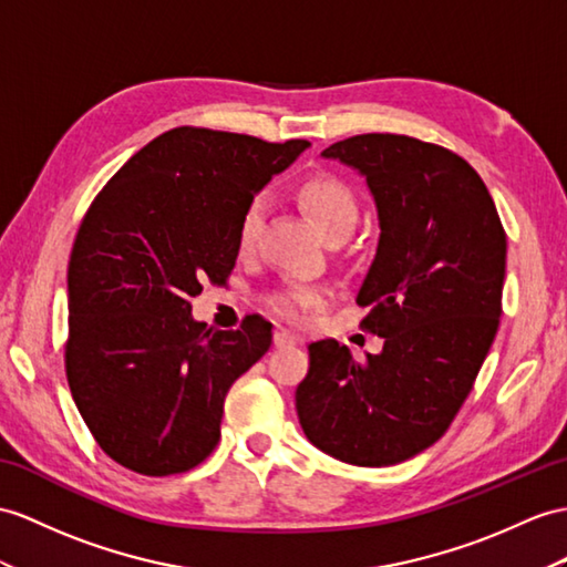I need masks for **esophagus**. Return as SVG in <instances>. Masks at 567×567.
<instances>
[{
  "mask_svg": "<svg viewBox=\"0 0 567 567\" xmlns=\"http://www.w3.org/2000/svg\"><path fill=\"white\" fill-rule=\"evenodd\" d=\"M293 343H298V337H296V334H291V331L279 329V331H276V334H274V347H276V349L293 347Z\"/></svg>",
  "mask_w": 567,
  "mask_h": 567,
  "instance_id": "esophagus-1",
  "label": "esophagus"
}]
</instances>
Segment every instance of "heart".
<instances>
[{"instance_id":"1","label":"heart","mask_w":567,"mask_h":567,"mask_svg":"<svg viewBox=\"0 0 567 567\" xmlns=\"http://www.w3.org/2000/svg\"><path fill=\"white\" fill-rule=\"evenodd\" d=\"M300 199L327 238L343 236V233H349L351 236L358 226V218H361V204H358L353 189L334 175H315L306 179L300 187ZM265 216H267L265 195H257L247 202L238 224V243L243 250H250V247L257 243L261 226H265ZM322 298L324 293L315 291V288L293 286V288H286L281 293H276L271 298V308L281 317H286V320L302 322L308 317V310L312 306H320Z\"/></svg>"}]
</instances>
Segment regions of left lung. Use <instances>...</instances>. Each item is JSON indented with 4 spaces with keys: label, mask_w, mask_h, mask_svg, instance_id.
I'll return each mask as SVG.
<instances>
[{
    "label": "left lung",
    "mask_w": 567,
    "mask_h": 567,
    "mask_svg": "<svg viewBox=\"0 0 567 567\" xmlns=\"http://www.w3.org/2000/svg\"><path fill=\"white\" fill-rule=\"evenodd\" d=\"M322 158L365 179L378 250L355 302L384 339L355 363L312 341L296 390L302 433L355 466H390L431 447L472 392L498 331L507 238L478 173L452 151L402 134H361Z\"/></svg>",
    "instance_id": "8db88e82"
}]
</instances>
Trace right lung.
Listing matches in <instances>:
<instances>
[{
  "label": "right lung",
  "mask_w": 567,
  "mask_h": 567,
  "mask_svg": "<svg viewBox=\"0 0 567 567\" xmlns=\"http://www.w3.org/2000/svg\"><path fill=\"white\" fill-rule=\"evenodd\" d=\"M310 144L177 127L122 165L81 224L66 274V378L107 457L187 472L220 437L224 399L271 347V324L209 329L202 281H226L243 209Z\"/></svg>",
  "instance_id": "add662e5"
}]
</instances>
